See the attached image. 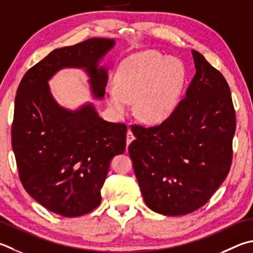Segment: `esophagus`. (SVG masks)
<instances>
[{
  "label": "esophagus",
  "instance_id": "1",
  "mask_svg": "<svg viewBox=\"0 0 253 253\" xmlns=\"http://www.w3.org/2000/svg\"><path fill=\"white\" fill-rule=\"evenodd\" d=\"M135 139V136H134V134H132V132L130 131V130H128L127 131V135H126V144H127V147L129 146V144L130 142Z\"/></svg>",
  "mask_w": 253,
  "mask_h": 253
}]
</instances>
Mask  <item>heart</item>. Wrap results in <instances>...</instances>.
Wrapping results in <instances>:
<instances>
[{"label":"heart","mask_w":253,"mask_h":253,"mask_svg":"<svg viewBox=\"0 0 253 253\" xmlns=\"http://www.w3.org/2000/svg\"><path fill=\"white\" fill-rule=\"evenodd\" d=\"M115 85L106 89L107 102L115 114L125 115L136 99L137 113L148 122H162L180 100L185 68L177 59L155 50L132 54L119 64Z\"/></svg>","instance_id":"1"}]
</instances>
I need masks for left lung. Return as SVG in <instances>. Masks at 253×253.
<instances>
[{
    "label": "left lung",
    "instance_id": "left-lung-1",
    "mask_svg": "<svg viewBox=\"0 0 253 253\" xmlns=\"http://www.w3.org/2000/svg\"><path fill=\"white\" fill-rule=\"evenodd\" d=\"M196 75L176 109L155 127L131 128L128 147L145 204L164 215L190 213L207 204L232 163L236 113L221 73L191 50Z\"/></svg>",
    "mask_w": 253,
    "mask_h": 253
}]
</instances>
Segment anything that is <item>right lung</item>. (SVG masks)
<instances>
[{
  "label": "right lung",
  "instance_id": "1",
  "mask_svg": "<svg viewBox=\"0 0 253 253\" xmlns=\"http://www.w3.org/2000/svg\"><path fill=\"white\" fill-rule=\"evenodd\" d=\"M114 46L113 39L94 38L54 49L25 73L16 91L12 148L21 182L32 198L63 217L99 206L111 160L126 149L127 127L104 121L90 103L76 111L62 107L48 81L63 68H83L91 94L102 99L108 75L99 61Z\"/></svg>",
  "mask_w": 253,
  "mask_h": 253
}]
</instances>
